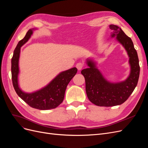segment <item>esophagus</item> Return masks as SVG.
<instances>
[{
    "instance_id": "34e87169",
    "label": "esophagus",
    "mask_w": 148,
    "mask_h": 148,
    "mask_svg": "<svg viewBox=\"0 0 148 148\" xmlns=\"http://www.w3.org/2000/svg\"><path fill=\"white\" fill-rule=\"evenodd\" d=\"M76 66H77V68L78 70H81L83 67V64L81 63V62H79V63H78L77 65H76Z\"/></svg>"
}]
</instances>
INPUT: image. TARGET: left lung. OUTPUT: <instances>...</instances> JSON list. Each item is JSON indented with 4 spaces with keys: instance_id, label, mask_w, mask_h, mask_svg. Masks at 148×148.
<instances>
[{
    "instance_id": "8db88e82",
    "label": "left lung",
    "mask_w": 148,
    "mask_h": 148,
    "mask_svg": "<svg viewBox=\"0 0 148 148\" xmlns=\"http://www.w3.org/2000/svg\"><path fill=\"white\" fill-rule=\"evenodd\" d=\"M109 28L113 31L111 37L116 36L127 51L131 70L129 77L125 81L110 83L103 77L95 62L87 60L89 67L81 71L85 79L87 96L94 104L103 107L118 106L126 101L136 86L140 71L137 52L131 38L117 25H110Z\"/></svg>"
}]
</instances>
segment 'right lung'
<instances>
[{
	"mask_svg": "<svg viewBox=\"0 0 148 148\" xmlns=\"http://www.w3.org/2000/svg\"><path fill=\"white\" fill-rule=\"evenodd\" d=\"M34 29H30L23 39L18 43L12 59V79L15 90L21 99L31 107L39 110L55 109L63 102L67 85L77 73L76 67L62 71L46 86L32 93L22 91L18 83L19 73L18 61L21 47L27 42L33 34Z\"/></svg>",
	"mask_w": 148,
	"mask_h": 148,
	"instance_id": "add662e5",
	"label": "right lung"
}]
</instances>
